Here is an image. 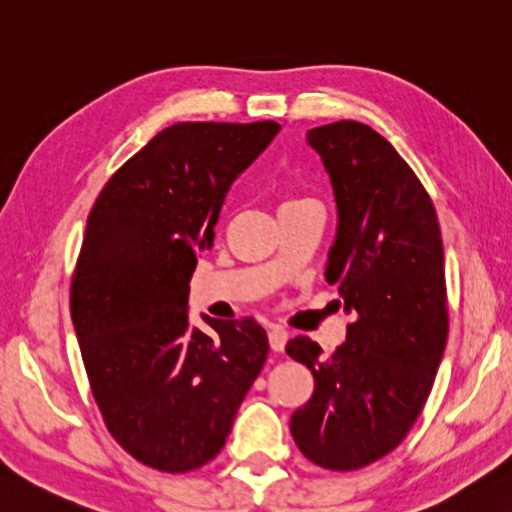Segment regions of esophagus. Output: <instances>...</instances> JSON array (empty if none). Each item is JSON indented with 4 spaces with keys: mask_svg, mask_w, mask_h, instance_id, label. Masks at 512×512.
<instances>
[{
    "mask_svg": "<svg viewBox=\"0 0 512 512\" xmlns=\"http://www.w3.org/2000/svg\"><path fill=\"white\" fill-rule=\"evenodd\" d=\"M286 342H288L286 330L282 326H270V330H268V344H270V348H273L275 353H282Z\"/></svg>",
    "mask_w": 512,
    "mask_h": 512,
    "instance_id": "34e87169",
    "label": "esophagus"
}]
</instances>
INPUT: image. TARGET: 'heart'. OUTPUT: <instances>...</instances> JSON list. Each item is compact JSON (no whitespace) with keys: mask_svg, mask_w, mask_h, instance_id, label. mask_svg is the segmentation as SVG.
I'll return each instance as SVG.
<instances>
[{"mask_svg":"<svg viewBox=\"0 0 512 512\" xmlns=\"http://www.w3.org/2000/svg\"><path fill=\"white\" fill-rule=\"evenodd\" d=\"M302 202H313V199H288V202L284 206H290V204H302Z\"/></svg>","mask_w":512,"mask_h":512,"instance_id":"heart-1","label":"heart"}]
</instances>
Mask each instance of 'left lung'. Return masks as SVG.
<instances>
[{
  "mask_svg": "<svg viewBox=\"0 0 512 512\" xmlns=\"http://www.w3.org/2000/svg\"><path fill=\"white\" fill-rule=\"evenodd\" d=\"M306 137L337 202L326 282L353 322L328 357L310 337L286 344L315 377L290 433L313 464L357 470L402 444L433 388L448 337L442 230L424 184L373 128L342 119Z\"/></svg>",
  "mask_w": 512,
  "mask_h": 512,
  "instance_id": "obj_1",
  "label": "left lung"
}]
</instances>
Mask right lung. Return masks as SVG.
<instances>
[{
	"label": "right lung",
	"mask_w": 512,
	"mask_h": 512,
	"mask_svg": "<svg viewBox=\"0 0 512 512\" xmlns=\"http://www.w3.org/2000/svg\"><path fill=\"white\" fill-rule=\"evenodd\" d=\"M277 122L164 128L90 210L70 317L108 433L137 462L188 473L224 448L268 355L253 317L188 324V282L213 246L224 197Z\"/></svg>",
	"instance_id": "1"
}]
</instances>
